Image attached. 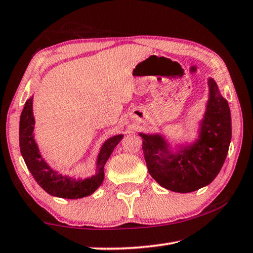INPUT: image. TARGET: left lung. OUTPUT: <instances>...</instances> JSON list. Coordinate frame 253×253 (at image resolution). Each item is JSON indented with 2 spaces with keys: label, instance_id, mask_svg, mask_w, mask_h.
I'll use <instances>...</instances> for the list:
<instances>
[{
  "label": "left lung",
  "instance_id": "left-lung-1",
  "mask_svg": "<svg viewBox=\"0 0 253 253\" xmlns=\"http://www.w3.org/2000/svg\"><path fill=\"white\" fill-rule=\"evenodd\" d=\"M209 88L207 113L194 145L170 155L161 136L139 134L149 174L168 190L179 193L199 190L211 183L223 166L232 134L230 108L213 79L209 80Z\"/></svg>",
  "mask_w": 253,
  "mask_h": 253
}]
</instances>
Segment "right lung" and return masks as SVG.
<instances>
[{"instance_id":"right-lung-1","label":"right lung","mask_w":253,"mask_h":253,"mask_svg":"<svg viewBox=\"0 0 253 253\" xmlns=\"http://www.w3.org/2000/svg\"><path fill=\"white\" fill-rule=\"evenodd\" d=\"M32 99L30 98L24 105L20 118V149L23 160L32 176L43 190L53 196L62 199H80L92 194L104 181V169L107 160L116 145L121 142L123 135L111 137L102 145L97 160V173L95 176L85 179H75L62 176L51 169L41 157L39 149L33 138L34 118L32 113Z\"/></svg>"}]
</instances>
